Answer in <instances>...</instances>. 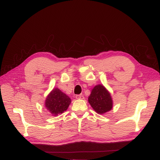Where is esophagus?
Instances as JSON below:
<instances>
[{
    "label": "esophagus",
    "mask_w": 160,
    "mask_h": 160,
    "mask_svg": "<svg viewBox=\"0 0 160 160\" xmlns=\"http://www.w3.org/2000/svg\"><path fill=\"white\" fill-rule=\"evenodd\" d=\"M76 99H80V100H83L84 99V97L82 95H76Z\"/></svg>",
    "instance_id": "esophagus-1"
}]
</instances>
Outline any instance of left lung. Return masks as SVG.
I'll list each match as a JSON object with an SVG mask.
<instances>
[{"instance_id": "1", "label": "left lung", "mask_w": 160, "mask_h": 160, "mask_svg": "<svg viewBox=\"0 0 160 160\" xmlns=\"http://www.w3.org/2000/svg\"><path fill=\"white\" fill-rule=\"evenodd\" d=\"M88 101L95 111L99 114L107 113L113 107V100L111 94L102 84L95 86L91 91Z\"/></svg>"}]
</instances>
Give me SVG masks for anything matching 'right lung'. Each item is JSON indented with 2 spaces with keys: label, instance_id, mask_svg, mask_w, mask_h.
Wrapping results in <instances>:
<instances>
[{
  "label": "right lung",
  "instance_id": "right-lung-1",
  "mask_svg": "<svg viewBox=\"0 0 160 160\" xmlns=\"http://www.w3.org/2000/svg\"><path fill=\"white\" fill-rule=\"evenodd\" d=\"M71 102L69 96L58 88H54L47 97L45 106L53 115H58L67 109Z\"/></svg>",
  "mask_w": 160,
  "mask_h": 160
}]
</instances>
